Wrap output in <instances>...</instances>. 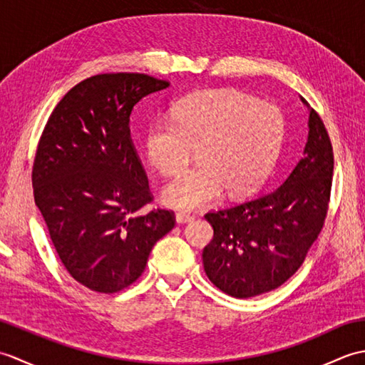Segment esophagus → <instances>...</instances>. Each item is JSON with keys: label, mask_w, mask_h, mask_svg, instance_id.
Listing matches in <instances>:
<instances>
[{"label": "esophagus", "mask_w": 365, "mask_h": 365, "mask_svg": "<svg viewBox=\"0 0 365 365\" xmlns=\"http://www.w3.org/2000/svg\"><path fill=\"white\" fill-rule=\"evenodd\" d=\"M192 220H195V216L190 215V213H185V212H178V213H175V221H177L178 224L190 222V221H192Z\"/></svg>", "instance_id": "34e87169"}]
</instances>
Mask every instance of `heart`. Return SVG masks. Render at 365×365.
I'll return each instance as SVG.
<instances>
[{
    "mask_svg": "<svg viewBox=\"0 0 365 365\" xmlns=\"http://www.w3.org/2000/svg\"><path fill=\"white\" fill-rule=\"evenodd\" d=\"M284 135V114L274 103L235 89H205L178 100L170 120L150 123L144 147L163 175L182 173L196 149L199 165L163 192L170 207L192 210L213 202L226 188L230 196H243L259 187L274 165Z\"/></svg>",
    "mask_w": 365,
    "mask_h": 365,
    "instance_id": "1",
    "label": "heart"
}]
</instances>
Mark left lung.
<instances>
[{"mask_svg":"<svg viewBox=\"0 0 365 365\" xmlns=\"http://www.w3.org/2000/svg\"><path fill=\"white\" fill-rule=\"evenodd\" d=\"M332 170L329 135L311 108L304 155L284 183L205 215L213 227L202 252L208 279L234 298L257 297L289 281L327 220Z\"/></svg>","mask_w":365,"mask_h":365,"instance_id":"obj_1","label":"left lung"}]
</instances>
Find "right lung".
<instances>
[{"mask_svg":"<svg viewBox=\"0 0 365 365\" xmlns=\"http://www.w3.org/2000/svg\"><path fill=\"white\" fill-rule=\"evenodd\" d=\"M168 86L144 73L91 76L63 97L38 139L34 202L68 274L92 292L133 284L175 226L173 210H143L153 196L128 125L139 100Z\"/></svg>","mask_w":365,"mask_h":365,"instance_id":"add662e5","label":"right lung"}]
</instances>
